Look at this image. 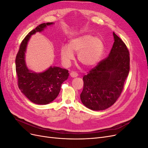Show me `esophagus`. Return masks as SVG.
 <instances>
[{
  "mask_svg": "<svg viewBox=\"0 0 148 148\" xmlns=\"http://www.w3.org/2000/svg\"><path fill=\"white\" fill-rule=\"evenodd\" d=\"M70 77H72V78H76L78 77V73L77 72H75V71H71L70 73Z\"/></svg>",
  "mask_w": 148,
  "mask_h": 148,
  "instance_id": "34e87169",
  "label": "esophagus"
}]
</instances>
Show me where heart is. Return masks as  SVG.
Returning a JSON list of instances; mask_svg holds the SVG:
<instances>
[{
    "label": "heart",
    "mask_w": 148,
    "mask_h": 148,
    "mask_svg": "<svg viewBox=\"0 0 148 148\" xmlns=\"http://www.w3.org/2000/svg\"><path fill=\"white\" fill-rule=\"evenodd\" d=\"M104 51V44L98 37L85 34L70 40L68 46L60 49V57L65 65H69L75 59L74 53H78V60L85 66L96 65L101 59Z\"/></svg>",
    "instance_id": "b5f03b06"
}]
</instances>
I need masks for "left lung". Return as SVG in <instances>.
Here are the masks:
<instances>
[{
    "mask_svg": "<svg viewBox=\"0 0 148 148\" xmlns=\"http://www.w3.org/2000/svg\"><path fill=\"white\" fill-rule=\"evenodd\" d=\"M114 42L109 56L99 62L83 79L82 102L93 110L112 106L122 92L130 71V54L123 41L113 32Z\"/></svg>",
    "mask_w": 148,
    "mask_h": 148,
    "instance_id": "obj_1",
    "label": "left lung"
}]
</instances>
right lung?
I'll return each instance as SVG.
<instances>
[{"instance_id":"add662e5","label":"right lung","mask_w":148,"mask_h":148,"mask_svg":"<svg viewBox=\"0 0 148 148\" xmlns=\"http://www.w3.org/2000/svg\"><path fill=\"white\" fill-rule=\"evenodd\" d=\"M53 23H42L26 36L21 43L16 59L18 84L21 92L34 104L46 105L52 102L59 95L61 85L69 78V71L56 66H51L42 72L30 70L26 64L25 53L32 35L42 32Z\"/></svg>"}]
</instances>
